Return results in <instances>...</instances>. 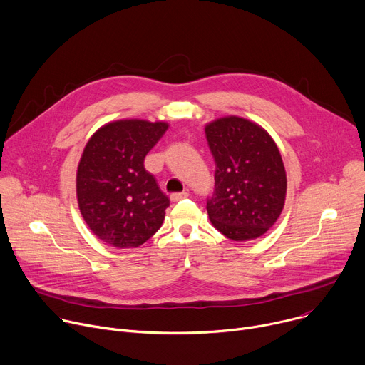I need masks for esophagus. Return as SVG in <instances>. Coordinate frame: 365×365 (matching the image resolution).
<instances>
[{
	"instance_id": "obj_1",
	"label": "esophagus",
	"mask_w": 365,
	"mask_h": 365,
	"mask_svg": "<svg viewBox=\"0 0 365 365\" xmlns=\"http://www.w3.org/2000/svg\"><path fill=\"white\" fill-rule=\"evenodd\" d=\"M187 196H189V193H187L186 190H183V192H179V193H172V195H170V199H172L173 202H178V200H180V199L187 197Z\"/></svg>"
}]
</instances>
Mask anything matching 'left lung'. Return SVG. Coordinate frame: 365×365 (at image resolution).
<instances>
[{"label":"left lung","instance_id":"obj_1","mask_svg":"<svg viewBox=\"0 0 365 365\" xmlns=\"http://www.w3.org/2000/svg\"><path fill=\"white\" fill-rule=\"evenodd\" d=\"M215 162V187L206 200L212 225L232 241L262 237L280 217L287 179L270 134L240 117L205 127Z\"/></svg>","mask_w":365,"mask_h":365}]
</instances>
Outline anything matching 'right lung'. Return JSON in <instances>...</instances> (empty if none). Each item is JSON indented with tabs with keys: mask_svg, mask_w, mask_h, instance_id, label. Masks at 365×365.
<instances>
[{
	"mask_svg": "<svg viewBox=\"0 0 365 365\" xmlns=\"http://www.w3.org/2000/svg\"><path fill=\"white\" fill-rule=\"evenodd\" d=\"M168 127L163 121L120 120L101 127L85 145L76 173L79 211L111 247H138L165 221L170 200L144 169V158Z\"/></svg>",
	"mask_w": 365,
	"mask_h": 365,
	"instance_id": "right-lung-1",
	"label": "right lung"
}]
</instances>
